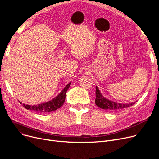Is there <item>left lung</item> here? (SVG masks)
Returning <instances> with one entry per match:
<instances>
[{
	"instance_id": "1",
	"label": "left lung",
	"mask_w": 159,
	"mask_h": 159,
	"mask_svg": "<svg viewBox=\"0 0 159 159\" xmlns=\"http://www.w3.org/2000/svg\"><path fill=\"white\" fill-rule=\"evenodd\" d=\"M96 98L95 100V104L101 109L107 110L108 111H119L125 108L129 107V106H133L136 102H131L129 104H122L117 103L114 101H110V100L104 97L100 91L97 86H96Z\"/></svg>"
}]
</instances>
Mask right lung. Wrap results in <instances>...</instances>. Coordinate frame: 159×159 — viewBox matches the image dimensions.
<instances>
[{
	"mask_svg": "<svg viewBox=\"0 0 159 159\" xmlns=\"http://www.w3.org/2000/svg\"><path fill=\"white\" fill-rule=\"evenodd\" d=\"M71 83V82L68 83L61 91L60 93L52 99L51 101L35 105H28L25 104H23L22 105L27 110H31L41 113H46L55 111L58 108H60L64 103L66 93L67 92V90L70 88Z\"/></svg>",
	"mask_w": 159,
	"mask_h": 159,
	"instance_id": "obj_1",
	"label": "right lung"
}]
</instances>
